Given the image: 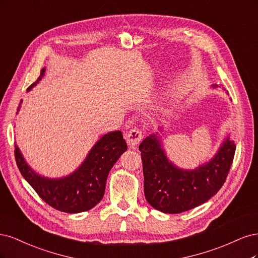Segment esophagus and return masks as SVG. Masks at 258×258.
I'll return each instance as SVG.
<instances>
[{"label":"esophagus","instance_id":"1","mask_svg":"<svg viewBox=\"0 0 258 258\" xmlns=\"http://www.w3.org/2000/svg\"><path fill=\"white\" fill-rule=\"evenodd\" d=\"M126 137H127L128 146L131 148H135L140 143L141 139H143L144 135H143V132H141L138 127H134L127 133Z\"/></svg>","mask_w":258,"mask_h":258}]
</instances>
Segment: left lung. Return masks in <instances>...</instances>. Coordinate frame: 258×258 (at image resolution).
<instances>
[{
  "label": "left lung",
  "instance_id": "left-lung-1",
  "mask_svg": "<svg viewBox=\"0 0 258 258\" xmlns=\"http://www.w3.org/2000/svg\"><path fill=\"white\" fill-rule=\"evenodd\" d=\"M159 130L164 131L163 126ZM160 133L149 135L139 146L147 202L156 210L174 214L209 201L226 180L236 151L234 140L226 136L209 162L184 169L168 159Z\"/></svg>",
  "mask_w": 258,
  "mask_h": 258
}]
</instances>
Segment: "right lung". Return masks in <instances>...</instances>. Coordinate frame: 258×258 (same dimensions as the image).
<instances>
[{
    "label": "right lung",
    "instance_id": "1",
    "mask_svg": "<svg viewBox=\"0 0 258 258\" xmlns=\"http://www.w3.org/2000/svg\"><path fill=\"white\" fill-rule=\"evenodd\" d=\"M45 72L46 68L40 71L34 84L28 88V92L44 77ZM21 103L22 101L18 111ZM126 150L127 145L122 132L107 133L91 148L79 167L62 178L40 176L27 163L17 145H15V157L23 178L45 203L62 212L80 213L92 209L102 201L108 174Z\"/></svg>",
    "mask_w": 258,
    "mask_h": 258
}]
</instances>
